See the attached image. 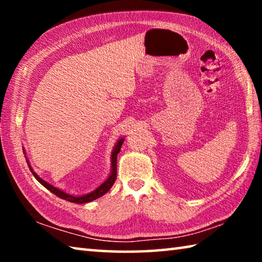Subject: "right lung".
<instances>
[{
    "mask_svg": "<svg viewBox=\"0 0 262 262\" xmlns=\"http://www.w3.org/2000/svg\"><path fill=\"white\" fill-rule=\"evenodd\" d=\"M122 143H123V139L119 140L117 145H115V148L113 150V152H112V171H111V174H110L108 178L106 179L105 183L101 184L98 188L95 189L94 192L89 193L86 195H83V196H74V195H70V194L62 192V190H60L59 188H56V187H54V186H52L51 184L46 183V181L42 180L40 177H38L37 173H34L33 170L31 168L30 165H29V167H30L31 172H32V174L34 176V178L37 179L42 186H45V187L48 190H51L53 194H55L56 196H59L60 199H63V200H67L69 202H74V203H86V202L94 201V200H96V199H98L100 196H103V195L105 193H107L110 188L113 186L115 179H117V157H118L119 151H120ZM26 162H28V161H26Z\"/></svg>",
    "mask_w": 262,
    "mask_h": 262,
    "instance_id": "add662e5",
    "label": "right lung"
}]
</instances>
